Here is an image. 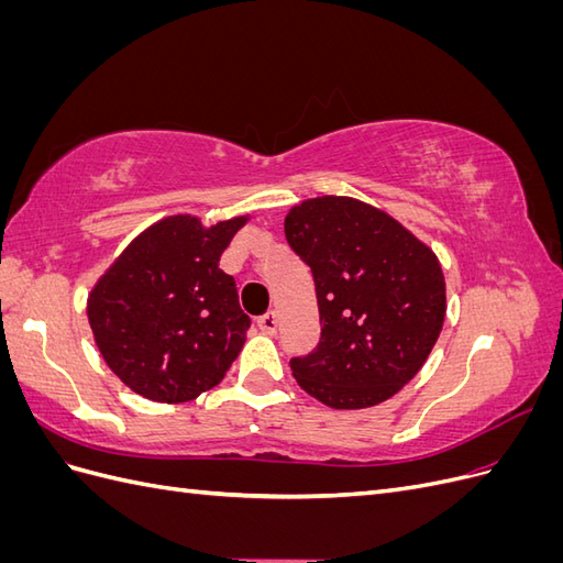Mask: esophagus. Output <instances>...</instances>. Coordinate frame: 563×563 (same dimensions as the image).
Masks as SVG:
<instances>
[{
    "label": "esophagus",
    "instance_id": "obj_1",
    "mask_svg": "<svg viewBox=\"0 0 563 563\" xmlns=\"http://www.w3.org/2000/svg\"><path fill=\"white\" fill-rule=\"evenodd\" d=\"M258 329L265 333V335H275L277 333V314L275 312H265L261 319H258Z\"/></svg>",
    "mask_w": 563,
    "mask_h": 563
}]
</instances>
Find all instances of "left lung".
I'll list each match as a JSON object with an SVG mask.
<instances>
[{
  "label": "left lung",
  "mask_w": 563,
  "mask_h": 563,
  "mask_svg": "<svg viewBox=\"0 0 563 563\" xmlns=\"http://www.w3.org/2000/svg\"><path fill=\"white\" fill-rule=\"evenodd\" d=\"M284 232L312 269L321 321L319 345L291 360L298 385L340 411L395 397L444 327L434 251L385 211L335 195L298 203Z\"/></svg>",
  "instance_id": "1"
}]
</instances>
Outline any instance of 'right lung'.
I'll use <instances>...</instances> for the list:
<instances>
[{"label":"right lung","mask_w":563,"mask_h":563,"mask_svg":"<svg viewBox=\"0 0 563 563\" xmlns=\"http://www.w3.org/2000/svg\"><path fill=\"white\" fill-rule=\"evenodd\" d=\"M246 220L207 228L190 213L162 218L91 288L87 314L96 345L135 395L180 404L225 378L251 319L218 263Z\"/></svg>","instance_id":"right-lung-1"}]
</instances>
